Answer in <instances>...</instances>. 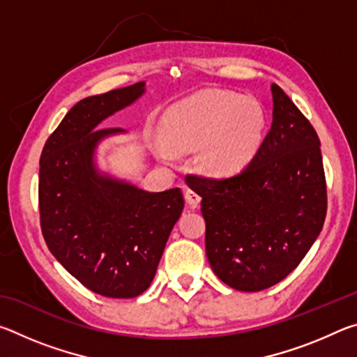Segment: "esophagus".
<instances>
[{"label": "esophagus", "instance_id": "obj_1", "mask_svg": "<svg viewBox=\"0 0 357 357\" xmlns=\"http://www.w3.org/2000/svg\"><path fill=\"white\" fill-rule=\"evenodd\" d=\"M184 197H185L187 204H189L190 208H197L198 204H200V202H202V195L197 190H193V189H187L185 193H184Z\"/></svg>", "mask_w": 357, "mask_h": 357}]
</instances>
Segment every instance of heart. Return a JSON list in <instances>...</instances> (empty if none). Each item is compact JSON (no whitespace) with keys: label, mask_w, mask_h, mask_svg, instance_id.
I'll return each mask as SVG.
<instances>
[{"label":"heart","mask_w":357,"mask_h":357,"mask_svg":"<svg viewBox=\"0 0 357 357\" xmlns=\"http://www.w3.org/2000/svg\"><path fill=\"white\" fill-rule=\"evenodd\" d=\"M266 116L250 98L206 89L168 108L159 132L165 144L157 154L172 160L173 153L197 148V162L215 176L238 173L257 155L263 143Z\"/></svg>","instance_id":"obj_1"}]
</instances>
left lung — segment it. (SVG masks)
Masks as SVG:
<instances>
[{
    "label": "left lung",
    "instance_id": "1",
    "mask_svg": "<svg viewBox=\"0 0 357 357\" xmlns=\"http://www.w3.org/2000/svg\"><path fill=\"white\" fill-rule=\"evenodd\" d=\"M273 124L244 170L227 178L192 174L206 220V257L228 287L261 291L298 268L328 211L315 129L279 84Z\"/></svg>",
    "mask_w": 357,
    "mask_h": 357
}]
</instances>
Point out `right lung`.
I'll use <instances>...</instances> for the list:
<instances>
[{
	"instance_id": "add662e5",
	"label": "right lung",
	"mask_w": 357,
	"mask_h": 357,
	"mask_svg": "<svg viewBox=\"0 0 357 357\" xmlns=\"http://www.w3.org/2000/svg\"><path fill=\"white\" fill-rule=\"evenodd\" d=\"M143 91L138 82L77 102L47 138L39 160L45 244L82 285L107 298L146 291L184 208L179 189L144 192L94 170L96 144L121 132L98 124Z\"/></svg>"
}]
</instances>
